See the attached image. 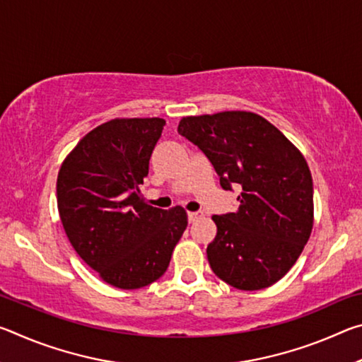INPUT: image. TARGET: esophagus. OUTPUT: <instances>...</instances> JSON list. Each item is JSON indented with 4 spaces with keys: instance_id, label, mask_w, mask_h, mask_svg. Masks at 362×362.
Segmentation results:
<instances>
[{
    "instance_id": "esophagus-1",
    "label": "esophagus",
    "mask_w": 362,
    "mask_h": 362,
    "mask_svg": "<svg viewBox=\"0 0 362 362\" xmlns=\"http://www.w3.org/2000/svg\"><path fill=\"white\" fill-rule=\"evenodd\" d=\"M203 217V212H188V222L193 223L196 222V220Z\"/></svg>"
}]
</instances>
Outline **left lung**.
Listing matches in <instances>:
<instances>
[{
	"instance_id": "obj_1",
	"label": "left lung",
	"mask_w": 362,
	"mask_h": 362,
	"mask_svg": "<svg viewBox=\"0 0 362 362\" xmlns=\"http://www.w3.org/2000/svg\"><path fill=\"white\" fill-rule=\"evenodd\" d=\"M179 134L204 153L240 209L214 216L212 272L236 289L259 291L289 272L313 228V179L296 146L250 112L187 116Z\"/></svg>"
}]
</instances>
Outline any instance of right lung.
<instances>
[{"label": "right lung", "mask_w": 362, "mask_h": 362, "mask_svg": "<svg viewBox=\"0 0 362 362\" xmlns=\"http://www.w3.org/2000/svg\"><path fill=\"white\" fill-rule=\"evenodd\" d=\"M166 121L112 119L81 139L57 177V206L73 249L105 283L140 289L161 278L185 231L183 207L146 204L139 185Z\"/></svg>", "instance_id": "1"}]
</instances>
